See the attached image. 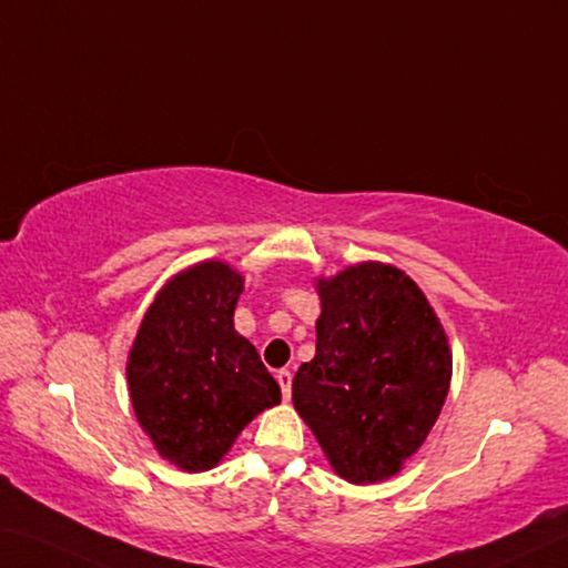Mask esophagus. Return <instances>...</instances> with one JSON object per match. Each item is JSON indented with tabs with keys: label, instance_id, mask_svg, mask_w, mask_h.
Returning a JSON list of instances; mask_svg holds the SVG:
<instances>
[{
	"label": "esophagus",
	"instance_id": "1",
	"mask_svg": "<svg viewBox=\"0 0 568 568\" xmlns=\"http://www.w3.org/2000/svg\"><path fill=\"white\" fill-rule=\"evenodd\" d=\"M276 382H278V386H282L284 399H290V396H292V372L290 369L276 372Z\"/></svg>",
	"mask_w": 568,
	"mask_h": 568
}]
</instances>
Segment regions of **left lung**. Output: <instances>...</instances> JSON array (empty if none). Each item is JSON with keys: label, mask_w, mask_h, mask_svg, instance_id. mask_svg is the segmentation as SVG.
Returning a JSON list of instances; mask_svg holds the SVG:
<instances>
[{"label": "left lung", "mask_w": 568, "mask_h": 568, "mask_svg": "<svg viewBox=\"0 0 568 568\" xmlns=\"http://www.w3.org/2000/svg\"><path fill=\"white\" fill-rule=\"evenodd\" d=\"M316 354L292 384L294 409L346 481L374 484L419 449L449 394L452 352L402 268L366 262L320 278Z\"/></svg>", "instance_id": "8db88e82"}]
</instances>
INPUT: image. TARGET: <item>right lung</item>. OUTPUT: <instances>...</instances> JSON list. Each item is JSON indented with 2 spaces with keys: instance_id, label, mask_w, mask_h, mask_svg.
Segmentation results:
<instances>
[{
  "instance_id": "obj_1",
  "label": "right lung",
  "mask_w": 568,
  "mask_h": 568,
  "mask_svg": "<svg viewBox=\"0 0 568 568\" xmlns=\"http://www.w3.org/2000/svg\"><path fill=\"white\" fill-rule=\"evenodd\" d=\"M244 278L222 262L176 274L144 314L126 379L156 452L184 471H206L282 389L254 344L234 329Z\"/></svg>"
}]
</instances>
